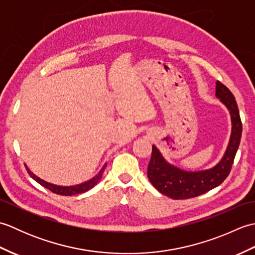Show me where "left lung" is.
Segmentation results:
<instances>
[{
  "mask_svg": "<svg viewBox=\"0 0 255 255\" xmlns=\"http://www.w3.org/2000/svg\"><path fill=\"white\" fill-rule=\"evenodd\" d=\"M216 96L228 108L231 116V136L226 152L214 167L203 171H184L166 162L159 149L152 145V155L148 165V178L161 194L173 199H187L199 196L219 186L229 175L239 148L242 123L234 94L217 81Z\"/></svg>",
  "mask_w": 255,
  "mask_h": 255,
  "instance_id": "8db88e82",
  "label": "left lung"
}]
</instances>
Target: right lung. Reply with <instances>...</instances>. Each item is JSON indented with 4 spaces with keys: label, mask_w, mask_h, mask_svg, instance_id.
Listing matches in <instances>:
<instances>
[{
    "label": "right lung",
    "mask_w": 255,
    "mask_h": 255,
    "mask_svg": "<svg viewBox=\"0 0 255 255\" xmlns=\"http://www.w3.org/2000/svg\"><path fill=\"white\" fill-rule=\"evenodd\" d=\"M106 167V163L104 164V166L102 167L101 171L99 172V174H96L93 178H91L90 181H86L82 184H78V185H74V186H59V185H55V184H51V183H48L44 180H41L38 176H36L34 173H32L28 167L26 166V170L28 172V174L34 178V180L39 183L41 186H44L46 188L49 189L52 193H56L58 195H64V196H72V195H77V194H81V193H85L88 192L89 189H91L92 187H94L97 183L101 181L103 173H104V170Z\"/></svg>",
    "instance_id": "1"
}]
</instances>
